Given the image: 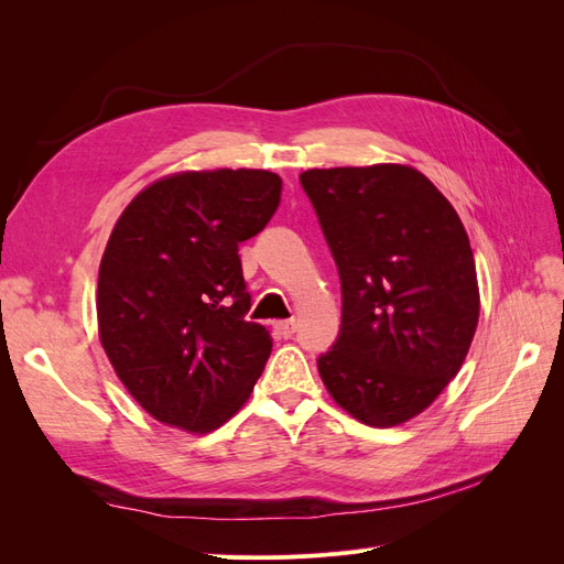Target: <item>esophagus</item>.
<instances>
[{
    "mask_svg": "<svg viewBox=\"0 0 564 564\" xmlns=\"http://www.w3.org/2000/svg\"><path fill=\"white\" fill-rule=\"evenodd\" d=\"M275 329H278L280 336L292 338V336L296 334V329H299V324H296V319H284V322H278V324H275Z\"/></svg>",
    "mask_w": 564,
    "mask_h": 564,
    "instance_id": "1",
    "label": "esophagus"
}]
</instances>
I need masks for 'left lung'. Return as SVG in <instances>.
<instances>
[{
	"label": "left lung",
	"mask_w": 564,
	"mask_h": 564,
	"mask_svg": "<svg viewBox=\"0 0 564 564\" xmlns=\"http://www.w3.org/2000/svg\"><path fill=\"white\" fill-rule=\"evenodd\" d=\"M301 185L344 294L322 383L360 423L402 425L437 400L473 344L480 286L466 228L406 164L308 169Z\"/></svg>",
	"instance_id": "obj_1"
}]
</instances>
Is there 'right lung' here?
Returning a JSON list of instances; mask_svg holds the SVG:
<instances>
[{"label":"right lung","mask_w":564,"mask_h":564,"mask_svg":"<svg viewBox=\"0 0 564 564\" xmlns=\"http://www.w3.org/2000/svg\"><path fill=\"white\" fill-rule=\"evenodd\" d=\"M265 169H202L158 178L110 232L98 270V338L131 398L164 425L212 433L259 381L272 338L247 322L237 256L280 204Z\"/></svg>","instance_id":"add662e5"}]
</instances>
